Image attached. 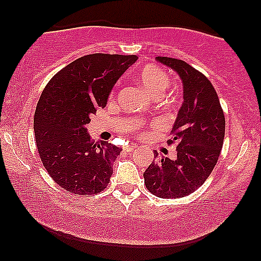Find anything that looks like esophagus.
<instances>
[{"label": "esophagus", "mask_w": 261, "mask_h": 261, "mask_svg": "<svg viewBox=\"0 0 261 261\" xmlns=\"http://www.w3.org/2000/svg\"><path fill=\"white\" fill-rule=\"evenodd\" d=\"M137 148H138V146L134 145V144L126 145V146H124V147H123L124 151H127V152H132V151H134V149H137Z\"/></svg>", "instance_id": "1"}]
</instances>
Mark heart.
<instances>
[{"label": "heart", "mask_w": 261, "mask_h": 261, "mask_svg": "<svg viewBox=\"0 0 261 261\" xmlns=\"http://www.w3.org/2000/svg\"><path fill=\"white\" fill-rule=\"evenodd\" d=\"M135 78L142 89L154 98L160 97L170 85L169 74L153 64H146L139 67Z\"/></svg>", "instance_id": "b5f03b06"}]
</instances>
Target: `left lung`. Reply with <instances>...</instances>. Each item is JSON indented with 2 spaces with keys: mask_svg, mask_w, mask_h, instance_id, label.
<instances>
[{
  "mask_svg": "<svg viewBox=\"0 0 261 261\" xmlns=\"http://www.w3.org/2000/svg\"><path fill=\"white\" fill-rule=\"evenodd\" d=\"M173 70L183 83V103L174 121L172 139L177 158H158L144 172L149 192L160 198H178L190 195L210 176L223 145L226 121L215 89L202 74L184 60L156 57Z\"/></svg>",
  "mask_w": 261,
  "mask_h": 261,
  "instance_id": "1",
  "label": "left lung"
}]
</instances>
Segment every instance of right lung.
<instances>
[{
  "label": "right lung",
  "instance_id": "1",
  "mask_svg": "<svg viewBox=\"0 0 261 261\" xmlns=\"http://www.w3.org/2000/svg\"><path fill=\"white\" fill-rule=\"evenodd\" d=\"M137 59L106 53L81 57L42 91L34 114L35 142L46 171L64 190L91 196L109 183L121 148L92 141L88 123L107 106L114 85Z\"/></svg>",
  "mask_w": 261,
  "mask_h": 261
}]
</instances>
